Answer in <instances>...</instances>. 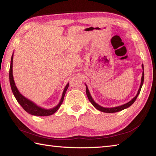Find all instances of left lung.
<instances>
[{
	"instance_id": "1",
	"label": "left lung",
	"mask_w": 156,
	"mask_h": 156,
	"mask_svg": "<svg viewBox=\"0 0 156 156\" xmlns=\"http://www.w3.org/2000/svg\"><path fill=\"white\" fill-rule=\"evenodd\" d=\"M142 69H144L143 67V65H142ZM144 83V72H142V79H141V84H140V89L138 91V94H137L136 96L133 98V99H132L131 101H129L127 103H126L123 105H121V106L119 107H113V108H105V107H102L101 106H100L98 104H96V102L94 101V100L92 99V98L90 95V93H89V89L87 88V87L86 85V94H87V98L89 101H90L91 103L93 105V106L97 109L98 110L100 111V112H105V113H115V112H120V111H122L123 109H126V108H128L129 107H130L131 105L134 102H135V100H136L137 97L140 94V92L141 90V88H142V84H143Z\"/></svg>"
}]
</instances>
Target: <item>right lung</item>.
<instances>
[{"mask_svg":"<svg viewBox=\"0 0 156 156\" xmlns=\"http://www.w3.org/2000/svg\"><path fill=\"white\" fill-rule=\"evenodd\" d=\"M12 62H13V55L11 58V64H10V68H9V83H10V85H11V88H12L13 94H14L16 99L18 103L21 105V107L24 109L25 111H26L27 113H29L30 114H31V115H38V116H47V115H51L52 114H54V113L59 109L60 105H61V104L62 103L66 91H67V89L69 87V83L65 87V89L62 93L61 100H60L59 104L56 107L53 108L51 109H43V108L37 106L36 104H34L33 102L30 101V100L26 98L23 96L22 94H20V92L18 91L16 86L15 84L14 78H13V74H12L13 63Z\"/></svg>","mask_w":156,"mask_h":156,"instance_id":"add662e5","label":"right lung"}]
</instances>
